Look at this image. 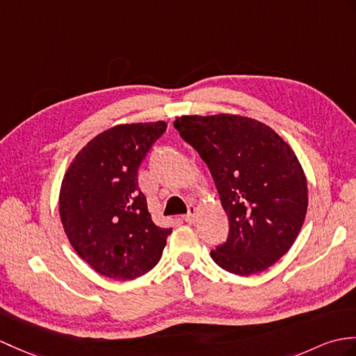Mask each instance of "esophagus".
Wrapping results in <instances>:
<instances>
[{
  "label": "esophagus",
  "instance_id": "obj_1",
  "mask_svg": "<svg viewBox=\"0 0 356 356\" xmlns=\"http://www.w3.org/2000/svg\"><path fill=\"white\" fill-rule=\"evenodd\" d=\"M197 212H198V209L195 208V206H189V208H188V213H186V216L184 217L185 218V221H188V222H193L194 220H195V217H197Z\"/></svg>",
  "mask_w": 356,
  "mask_h": 356
}]
</instances>
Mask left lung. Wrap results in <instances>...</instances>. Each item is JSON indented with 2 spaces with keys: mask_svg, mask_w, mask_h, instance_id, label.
<instances>
[{
  "mask_svg": "<svg viewBox=\"0 0 356 356\" xmlns=\"http://www.w3.org/2000/svg\"><path fill=\"white\" fill-rule=\"evenodd\" d=\"M175 127L208 165L229 218L212 259L238 276L271 267L291 249L308 209L307 177L291 147L241 115H184Z\"/></svg>",
  "mask_w": 356,
  "mask_h": 356,
  "instance_id": "obj_1",
  "label": "left lung"
}]
</instances>
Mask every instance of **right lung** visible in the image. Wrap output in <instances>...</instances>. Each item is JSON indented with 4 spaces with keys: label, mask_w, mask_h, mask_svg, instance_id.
<instances>
[{
    "label": "right lung",
    "mask_w": 356,
    "mask_h": 356,
    "mask_svg": "<svg viewBox=\"0 0 356 356\" xmlns=\"http://www.w3.org/2000/svg\"><path fill=\"white\" fill-rule=\"evenodd\" d=\"M167 122L120 124L81 148L59 195L63 230L100 275L131 280L159 262L171 229L156 226L138 185V168Z\"/></svg>",
    "instance_id": "obj_1"
}]
</instances>
